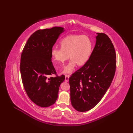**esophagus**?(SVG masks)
I'll return each instance as SVG.
<instances>
[{"label":"esophagus","mask_w":133,"mask_h":133,"mask_svg":"<svg viewBox=\"0 0 133 133\" xmlns=\"http://www.w3.org/2000/svg\"><path fill=\"white\" fill-rule=\"evenodd\" d=\"M69 75H65V82L69 81Z\"/></svg>","instance_id":"34e87169"}]
</instances>
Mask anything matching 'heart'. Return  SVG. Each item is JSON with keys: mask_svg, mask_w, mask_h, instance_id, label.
Masks as SVG:
<instances>
[{"mask_svg": "<svg viewBox=\"0 0 133 133\" xmlns=\"http://www.w3.org/2000/svg\"><path fill=\"white\" fill-rule=\"evenodd\" d=\"M92 42L87 35L66 36L59 43L60 49H53L51 56L54 66L59 68L69 58V63L64 69V73H69L75 66H83L89 60L92 50Z\"/></svg>", "mask_w": 133, "mask_h": 133, "instance_id": "obj_1", "label": "heart"}]
</instances>
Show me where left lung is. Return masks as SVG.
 I'll list each match as a JSON object with an SVG mask.
<instances>
[{
  "mask_svg": "<svg viewBox=\"0 0 133 133\" xmlns=\"http://www.w3.org/2000/svg\"><path fill=\"white\" fill-rule=\"evenodd\" d=\"M96 34L95 45L88 61L69 78L71 105L80 112L97 105L110 86L115 73L113 44L105 34Z\"/></svg>",
  "mask_w": 133,
  "mask_h": 133,
  "instance_id": "left-lung-1",
  "label": "left lung"
}]
</instances>
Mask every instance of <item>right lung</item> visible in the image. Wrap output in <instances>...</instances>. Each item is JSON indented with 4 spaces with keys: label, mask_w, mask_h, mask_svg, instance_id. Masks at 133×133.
<instances>
[{
    "label": "right lung",
    "mask_w": 133,
    "mask_h": 133,
    "mask_svg": "<svg viewBox=\"0 0 133 133\" xmlns=\"http://www.w3.org/2000/svg\"><path fill=\"white\" fill-rule=\"evenodd\" d=\"M64 28L55 26L38 30L23 48L20 70L24 88L36 105L48 107L58 98L59 88L65 76H58L51 62V51ZM55 74V77L49 76Z\"/></svg>",
    "instance_id": "obj_1"
}]
</instances>
